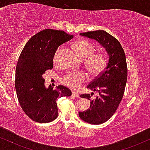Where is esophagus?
<instances>
[{"label":"esophagus","mask_w":150,"mask_h":150,"mask_svg":"<svg viewBox=\"0 0 150 150\" xmlns=\"http://www.w3.org/2000/svg\"><path fill=\"white\" fill-rule=\"evenodd\" d=\"M72 94H73V97H77V98H78L79 97H80V95H79V94H78V93H77V92H75V91H74V92H72Z\"/></svg>","instance_id":"1"}]
</instances>
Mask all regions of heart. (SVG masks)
<instances>
[{
    "label": "heart",
    "instance_id": "1",
    "mask_svg": "<svg viewBox=\"0 0 150 150\" xmlns=\"http://www.w3.org/2000/svg\"><path fill=\"white\" fill-rule=\"evenodd\" d=\"M75 49L79 56L84 59V64L86 69L91 75H97L100 73L106 65V56L104 52L93 53L94 46L88 41L80 39L73 43ZM61 46L57 49L54 55V62H57ZM86 75L83 72H72L65 75L62 82L67 87L76 89L85 82Z\"/></svg>",
    "mask_w": 150,
    "mask_h": 150
}]
</instances>
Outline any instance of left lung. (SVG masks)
I'll return each instance as SVG.
<instances>
[{
    "instance_id": "obj_1",
    "label": "left lung",
    "mask_w": 150,
    "mask_h": 150,
    "mask_svg": "<svg viewBox=\"0 0 150 150\" xmlns=\"http://www.w3.org/2000/svg\"><path fill=\"white\" fill-rule=\"evenodd\" d=\"M80 34L97 41L108 56L105 70L87 86L93 92L97 91L99 95L90 100V108L79 112L80 118L85 122L93 125L101 124L114 114L124 94L128 74L125 55L120 42L104 30ZM91 95L85 94L80 97L89 100Z\"/></svg>"
}]
</instances>
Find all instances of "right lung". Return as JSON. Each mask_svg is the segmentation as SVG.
<instances>
[{
    "label": "right lung",
    "instance_id": "obj_1",
    "mask_svg": "<svg viewBox=\"0 0 150 150\" xmlns=\"http://www.w3.org/2000/svg\"><path fill=\"white\" fill-rule=\"evenodd\" d=\"M73 35L47 29L34 34L25 44L15 70V89L22 110L32 120L49 123L58 117V98L69 97L71 91L63 85L55 89L44 85L43 75L53 68V56L58 46Z\"/></svg>",
    "mask_w": 150,
    "mask_h": 150
}]
</instances>
